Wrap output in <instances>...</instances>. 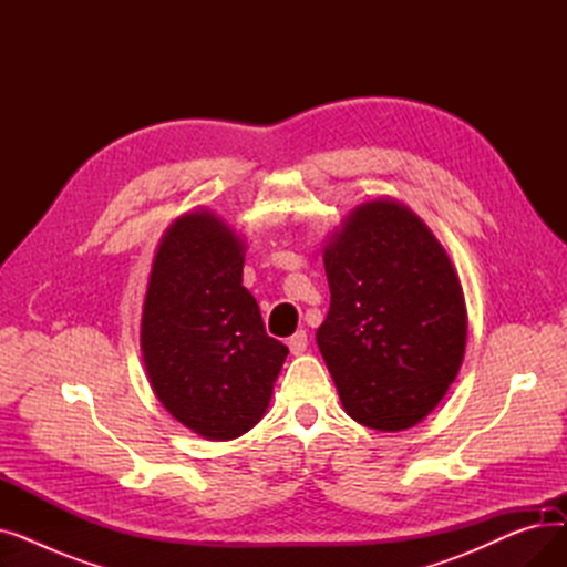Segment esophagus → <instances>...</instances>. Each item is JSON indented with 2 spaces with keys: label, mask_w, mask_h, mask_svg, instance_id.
<instances>
[{
  "label": "esophagus",
  "mask_w": 567,
  "mask_h": 567,
  "mask_svg": "<svg viewBox=\"0 0 567 567\" xmlns=\"http://www.w3.org/2000/svg\"><path fill=\"white\" fill-rule=\"evenodd\" d=\"M289 351L293 355H301L306 349H308V333L306 331H296L291 338H289Z\"/></svg>",
  "instance_id": "esophagus-1"
}]
</instances>
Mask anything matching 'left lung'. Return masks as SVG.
<instances>
[{"label": "left lung", "instance_id": "left-lung-1", "mask_svg": "<svg viewBox=\"0 0 567 567\" xmlns=\"http://www.w3.org/2000/svg\"><path fill=\"white\" fill-rule=\"evenodd\" d=\"M323 268L331 308L317 344L344 411L379 432L421 423L455 381L466 347L449 252L409 206L374 199L331 236Z\"/></svg>", "mask_w": 567, "mask_h": 567}]
</instances>
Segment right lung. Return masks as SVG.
<instances>
[{"label": "right lung", "instance_id": "add662e5", "mask_svg": "<svg viewBox=\"0 0 567 567\" xmlns=\"http://www.w3.org/2000/svg\"><path fill=\"white\" fill-rule=\"evenodd\" d=\"M241 236L212 212L163 234L148 276L140 347L148 383L174 419L208 441L255 427L289 349L268 338L244 287Z\"/></svg>", "mask_w": 567, "mask_h": 567}]
</instances>
